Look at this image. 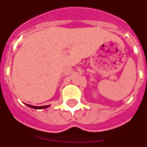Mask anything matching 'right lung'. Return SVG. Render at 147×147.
<instances>
[{
	"mask_svg": "<svg viewBox=\"0 0 147 147\" xmlns=\"http://www.w3.org/2000/svg\"><path fill=\"white\" fill-rule=\"evenodd\" d=\"M27 106H29L31 108H34V109H44V108H48L49 107V106H43V107H34V106H31V105H28L27 104Z\"/></svg>",
	"mask_w": 147,
	"mask_h": 147,
	"instance_id": "1",
	"label": "right lung"
}]
</instances>
